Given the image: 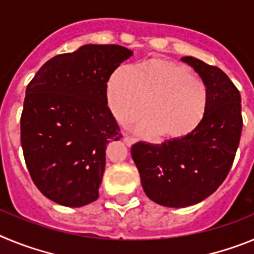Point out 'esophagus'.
<instances>
[{
  "label": "esophagus",
  "mask_w": 254,
  "mask_h": 254,
  "mask_svg": "<svg viewBox=\"0 0 254 254\" xmlns=\"http://www.w3.org/2000/svg\"><path fill=\"white\" fill-rule=\"evenodd\" d=\"M123 142H125L127 146H132V145L136 142V138L129 137V136H123Z\"/></svg>",
  "instance_id": "esophagus-1"
}]
</instances>
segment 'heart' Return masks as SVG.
Returning a JSON list of instances; mask_svg holds the SVG:
<instances>
[{
	"instance_id": "1",
	"label": "heart",
	"mask_w": 254,
	"mask_h": 254,
	"mask_svg": "<svg viewBox=\"0 0 254 254\" xmlns=\"http://www.w3.org/2000/svg\"><path fill=\"white\" fill-rule=\"evenodd\" d=\"M108 104L117 121L128 123L145 116L136 131L159 134L165 140H182L198 129L208 109V91L187 66L151 58L134 69L120 67L107 86ZM150 105L149 106L148 104Z\"/></svg>"
}]
</instances>
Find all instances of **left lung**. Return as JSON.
I'll return each instance as SVG.
<instances>
[{
	"label": "left lung",
	"mask_w": 254,
	"mask_h": 254,
	"mask_svg": "<svg viewBox=\"0 0 254 254\" xmlns=\"http://www.w3.org/2000/svg\"><path fill=\"white\" fill-rule=\"evenodd\" d=\"M208 91V109L202 125L182 140L134 143L131 149L141 185L151 201L167 207L196 205L225 181L239 141L241 93L219 67L194 57H183Z\"/></svg>",
	"instance_id": "obj_1"
}]
</instances>
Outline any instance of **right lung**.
<instances>
[{"label": "right lung", "mask_w": 254, "mask_h": 254, "mask_svg": "<svg viewBox=\"0 0 254 254\" xmlns=\"http://www.w3.org/2000/svg\"><path fill=\"white\" fill-rule=\"evenodd\" d=\"M131 56L116 44H86L51 58L29 82L22 152L34 185L53 202L81 207L99 197L107 145L122 137L107 82Z\"/></svg>", "instance_id": "add662e5"}]
</instances>
